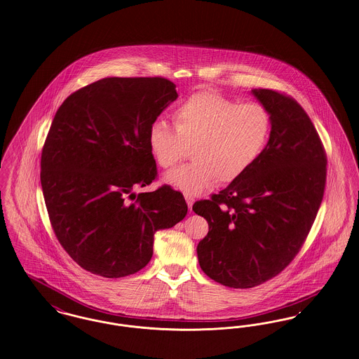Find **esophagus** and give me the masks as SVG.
<instances>
[{
	"label": "esophagus",
	"mask_w": 359,
	"mask_h": 359,
	"mask_svg": "<svg viewBox=\"0 0 359 359\" xmlns=\"http://www.w3.org/2000/svg\"><path fill=\"white\" fill-rule=\"evenodd\" d=\"M185 200H187V203H188L189 209H191V205H193V203H194V198H193L191 196H189V194H185Z\"/></svg>",
	"instance_id": "obj_1"
}]
</instances>
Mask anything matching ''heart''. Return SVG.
I'll return each instance as SVG.
<instances>
[{"label":"heart","mask_w":359,"mask_h":359,"mask_svg":"<svg viewBox=\"0 0 359 359\" xmlns=\"http://www.w3.org/2000/svg\"><path fill=\"white\" fill-rule=\"evenodd\" d=\"M174 128L162 118L149 130V146L158 166L171 169L191 149L193 161L165 175V182L198 194L217 180H239L259 159L269 142L271 117L259 102L239 104L226 95L201 90L172 112Z\"/></svg>","instance_id":"b5f03b06"}]
</instances>
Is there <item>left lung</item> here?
<instances>
[{"label": "left lung", "instance_id": "left-lung-1", "mask_svg": "<svg viewBox=\"0 0 359 359\" xmlns=\"http://www.w3.org/2000/svg\"><path fill=\"white\" fill-rule=\"evenodd\" d=\"M251 92L271 117L264 152L239 180L193 205L209 226L197 245L203 271L235 289L266 283L294 259L327 178L324 146L302 105L276 90Z\"/></svg>", "mask_w": 359, "mask_h": 359}]
</instances>
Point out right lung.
Here are the masks:
<instances>
[{"label": "right lung", "instance_id": "right-lung-1", "mask_svg": "<svg viewBox=\"0 0 359 359\" xmlns=\"http://www.w3.org/2000/svg\"><path fill=\"white\" fill-rule=\"evenodd\" d=\"M162 76L104 78L69 95L46 137L40 182L57 241L82 269L105 277L150 262L154 233L188 213L181 191L156 178L152 121L177 100Z\"/></svg>", "mask_w": 359, "mask_h": 359}]
</instances>
